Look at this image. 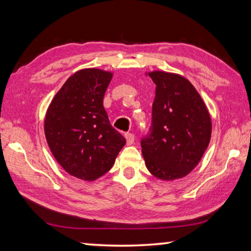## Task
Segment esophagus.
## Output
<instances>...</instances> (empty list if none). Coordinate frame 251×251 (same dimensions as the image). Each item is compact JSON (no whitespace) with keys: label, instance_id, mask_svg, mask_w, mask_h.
<instances>
[{"label":"esophagus","instance_id":"obj_1","mask_svg":"<svg viewBox=\"0 0 251 251\" xmlns=\"http://www.w3.org/2000/svg\"><path fill=\"white\" fill-rule=\"evenodd\" d=\"M125 138H126L127 145H131V144H133L134 141H135V136L131 134V133H126L125 134Z\"/></svg>","mask_w":251,"mask_h":251}]
</instances>
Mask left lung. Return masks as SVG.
<instances>
[{"label":"left lung","instance_id":"8db88e82","mask_svg":"<svg viewBox=\"0 0 251 251\" xmlns=\"http://www.w3.org/2000/svg\"><path fill=\"white\" fill-rule=\"evenodd\" d=\"M156 85L151 133L142 139L146 167L160 180L188 175L211 137V118L194 85L184 76L148 72Z\"/></svg>","mask_w":251,"mask_h":251}]
</instances>
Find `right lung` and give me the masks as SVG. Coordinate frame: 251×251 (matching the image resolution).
Instances as JSON below:
<instances>
[{
  "label": "right lung",
  "instance_id": "1",
  "mask_svg": "<svg viewBox=\"0 0 251 251\" xmlns=\"http://www.w3.org/2000/svg\"><path fill=\"white\" fill-rule=\"evenodd\" d=\"M112 78L108 71H77L46 110L44 133L54 158L66 173L85 181L105 175L126 144L103 106Z\"/></svg>",
  "mask_w": 251,
  "mask_h": 251
}]
</instances>
